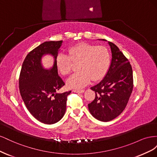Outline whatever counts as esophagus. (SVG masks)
<instances>
[{
	"mask_svg": "<svg viewBox=\"0 0 157 157\" xmlns=\"http://www.w3.org/2000/svg\"><path fill=\"white\" fill-rule=\"evenodd\" d=\"M73 92L75 93H83L84 92V90H73Z\"/></svg>",
	"mask_w": 157,
	"mask_h": 157,
	"instance_id": "1",
	"label": "esophagus"
}]
</instances>
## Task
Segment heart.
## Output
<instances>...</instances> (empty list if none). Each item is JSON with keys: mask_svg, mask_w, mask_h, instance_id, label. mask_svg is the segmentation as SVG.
<instances>
[{"mask_svg": "<svg viewBox=\"0 0 157 157\" xmlns=\"http://www.w3.org/2000/svg\"><path fill=\"white\" fill-rule=\"evenodd\" d=\"M71 61H78L77 72L67 80V86L79 89L90 82L101 79L107 73L111 62L110 54L104 46H96L86 42H80L70 47L68 55L60 53L56 58V65L63 75L69 74Z\"/></svg>", "mask_w": 157, "mask_h": 157, "instance_id": "heart-1", "label": "heart"}]
</instances>
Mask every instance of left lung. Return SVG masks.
Segmentation results:
<instances>
[{
    "label": "left lung",
    "instance_id": "obj_1",
    "mask_svg": "<svg viewBox=\"0 0 157 157\" xmlns=\"http://www.w3.org/2000/svg\"><path fill=\"white\" fill-rule=\"evenodd\" d=\"M108 44L112 54L111 64L101 81L90 88L96 92V98L88 105L91 115L102 122L112 121L124 111L133 90L129 61L115 44Z\"/></svg>",
    "mask_w": 157,
    "mask_h": 157
}]
</instances>
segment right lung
Wrapping results in <instances>:
<instances>
[{
	"mask_svg": "<svg viewBox=\"0 0 157 157\" xmlns=\"http://www.w3.org/2000/svg\"><path fill=\"white\" fill-rule=\"evenodd\" d=\"M63 40L46 41L31 51L23 61L19 80L23 101L31 115L46 124L58 122L65 115L67 96L71 91L58 93L65 85L58 75L56 58ZM50 55L53 66L46 69L42 57Z\"/></svg>",
	"mask_w": 157,
	"mask_h": 157,
	"instance_id": "add662e5",
	"label": "right lung"
}]
</instances>
